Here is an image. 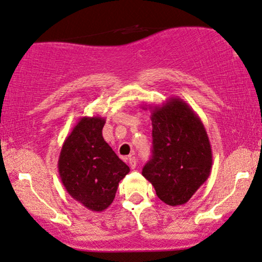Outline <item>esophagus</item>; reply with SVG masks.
<instances>
[{"mask_svg": "<svg viewBox=\"0 0 262 262\" xmlns=\"http://www.w3.org/2000/svg\"><path fill=\"white\" fill-rule=\"evenodd\" d=\"M128 163H129V166H130L132 169H135V167H137V159H135V157H130L128 160Z\"/></svg>", "mask_w": 262, "mask_h": 262, "instance_id": "1", "label": "esophagus"}]
</instances>
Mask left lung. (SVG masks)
Returning <instances> with one entry per match:
<instances>
[{"label":"left lung","instance_id":"8db88e82","mask_svg":"<svg viewBox=\"0 0 262 262\" xmlns=\"http://www.w3.org/2000/svg\"><path fill=\"white\" fill-rule=\"evenodd\" d=\"M151 110L153 156L142 176L155 187L160 200L180 206L206 182L212 169V148L198 114L179 97Z\"/></svg>","mask_w":262,"mask_h":262}]
</instances>
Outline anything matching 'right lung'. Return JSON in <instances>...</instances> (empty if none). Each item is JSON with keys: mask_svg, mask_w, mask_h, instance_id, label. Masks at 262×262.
<instances>
[{"mask_svg": "<svg viewBox=\"0 0 262 262\" xmlns=\"http://www.w3.org/2000/svg\"><path fill=\"white\" fill-rule=\"evenodd\" d=\"M104 117H80L62 145L57 163L67 193L93 212H103L113 204L118 183L129 172V166L104 140Z\"/></svg>", "mask_w": 262, "mask_h": 262, "instance_id": "right-lung-1", "label": "right lung"}]
</instances>
